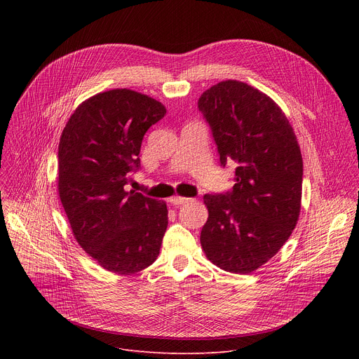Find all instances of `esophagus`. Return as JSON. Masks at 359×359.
Here are the masks:
<instances>
[{
  "instance_id": "34e87169",
  "label": "esophagus",
  "mask_w": 359,
  "mask_h": 359,
  "mask_svg": "<svg viewBox=\"0 0 359 359\" xmlns=\"http://www.w3.org/2000/svg\"><path fill=\"white\" fill-rule=\"evenodd\" d=\"M169 201L173 204V206H182V204L190 203L191 198H189V197H182V196H173V197H170Z\"/></svg>"
}]
</instances>
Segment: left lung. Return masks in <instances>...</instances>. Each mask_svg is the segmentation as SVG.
<instances>
[{
    "label": "left lung",
    "instance_id": "obj_1",
    "mask_svg": "<svg viewBox=\"0 0 359 359\" xmlns=\"http://www.w3.org/2000/svg\"><path fill=\"white\" fill-rule=\"evenodd\" d=\"M220 163H234V186L204 194L209 219L200 243L224 271L248 274L278 252L299 216L302 158L276 102L244 82L223 81L198 97Z\"/></svg>",
    "mask_w": 359,
    "mask_h": 359
}]
</instances>
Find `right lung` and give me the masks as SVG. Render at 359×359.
<instances>
[{
  "label": "right lung",
  "instance_id": "obj_1",
  "mask_svg": "<svg viewBox=\"0 0 359 359\" xmlns=\"http://www.w3.org/2000/svg\"><path fill=\"white\" fill-rule=\"evenodd\" d=\"M166 115L161 102L130 89L97 93L76 108L58 147V190L79 245L100 267L135 274L158 259L166 203L125 186L140 168L147 129Z\"/></svg>",
  "mask_w": 359,
  "mask_h": 359
}]
</instances>
